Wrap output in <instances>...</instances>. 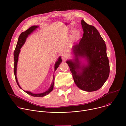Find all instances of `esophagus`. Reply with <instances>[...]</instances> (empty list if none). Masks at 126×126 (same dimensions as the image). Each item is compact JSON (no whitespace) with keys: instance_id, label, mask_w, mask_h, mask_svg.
Listing matches in <instances>:
<instances>
[{"instance_id":"esophagus-1","label":"esophagus","mask_w":126,"mask_h":126,"mask_svg":"<svg viewBox=\"0 0 126 126\" xmlns=\"http://www.w3.org/2000/svg\"><path fill=\"white\" fill-rule=\"evenodd\" d=\"M68 58V55L67 54L64 53L62 55V59L64 61H65Z\"/></svg>"}]
</instances>
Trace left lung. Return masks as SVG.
Here are the masks:
<instances>
[{
    "mask_svg": "<svg viewBox=\"0 0 126 126\" xmlns=\"http://www.w3.org/2000/svg\"><path fill=\"white\" fill-rule=\"evenodd\" d=\"M84 33L79 43L73 46L75 62L67 61L75 83L82 90L92 92L100 89L108 78L110 65L104 40L97 29L83 19ZM86 58L88 64L80 66L79 57ZM81 69V72L79 71Z\"/></svg>",
    "mask_w": 126,
    "mask_h": 126,
    "instance_id": "obj_1",
    "label": "left lung"
}]
</instances>
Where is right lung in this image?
<instances>
[{"mask_svg": "<svg viewBox=\"0 0 126 126\" xmlns=\"http://www.w3.org/2000/svg\"><path fill=\"white\" fill-rule=\"evenodd\" d=\"M37 27H38V26H31V27H30L29 29H28L27 30H26L25 31L22 32L21 33V34L20 35L19 37L18 38V40L17 41V43L16 44L15 50L14 51V75H15V80L16 81V83L18 86L20 88H21L22 89V88L20 87V86H19L18 82L17 81V79L16 77V69H17V62H18V55L20 53V48L22 47V46H23V45L24 44L26 39L28 35H29L31 32H32L36 28H37ZM62 62V59L61 57H59L58 61L56 62L55 65V71L56 70V69H57V68L59 67L60 64L61 63V62ZM54 77L53 76V80L52 81V83L50 87V88L47 91H46V92L42 93H40V94H33L30 92L29 91H24L25 92H26L27 94L33 96V97H44L46 95H47V94H48L50 92H51L52 90L53 89V86H54ZM24 91V90H23Z\"/></svg>", "mask_w": 126, "mask_h": 126, "instance_id": "obj_1", "label": "right lung"}]
</instances>
